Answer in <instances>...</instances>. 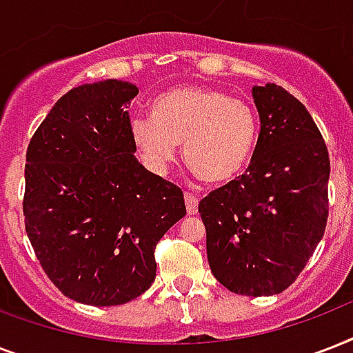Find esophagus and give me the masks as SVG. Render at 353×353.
Returning <instances> with one entry per match:
<instances>
[{"mask_svg": "<svg viewBox=\"0 0 353 353\" xmlns=\"http://www.w3.org/2000/svg\"><path fill=\"white\" fill-rule=\"evenodd\" d=\"M185 205H187V212L190 216L198 212V196L192 192H185Z\"/></svg>", "mask_w": 353, "mask_h": 353, "instance_id": "1", "label": "esophagus"}]
</instances>
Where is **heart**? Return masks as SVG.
<instances>
[{"label":"heart","mask_w":353,"mask_h":353,"mask_svg":"<svg viewBox=\"0 0 353 353\" xmlns=\"http://www.w3.org/2000/svg\"><path fill=\"white\" fill-rule=\"evenodd\" d=\"M135 146L144 163L165 172L183 144L185 163L194 176L223 185L240 176L258 141V115L243 99L209 85H181L159 95L152 119L132 124Z\"/></svg>","instance_id":"b5f03b06"}]
</instances>
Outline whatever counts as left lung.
I'll list each match as a JSON object with an SVG mask.
<instances>
[{
    "mask_svg": "<svg viewBox=\"0 0 353 353\" xmlns=\"http://www.w3.org/2000/svg\"><path fill=\"white\" fill-rule=\"evenodd\" d=\"M260 133L245 174L199 201L207 258L232 293L276 295L301 274L328 221V148L282 85L252 88Z\"/></svg>",
    "mask_w": 353,
    "mask_h": 353,
    "instance_id": "obj_1",
    "label": "left lung"
}]
</instances>
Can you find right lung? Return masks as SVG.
I'll list each match as a JSON object with an SVG mask.
<instances>
[{
  "label": "right lung",
  "instance_id": "1",
  "mask_svg": "<svg viewBox=\"0 0 353 353\" xmlns=\"http://www.w3.org/2000/svg\"><path fill=\"white\" fill-rule=\"evenodd\" d=\"M137 93L122 80L73 88L27 148L25 231L52 284L82 304L143 295L157 241L187 214L181 188L133 155L126 108Z\"/></svg>",
  "mask_w": 353,
  "mask_h": 353
}]
</instances>
